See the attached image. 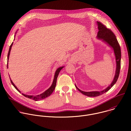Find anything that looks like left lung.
<instances>
[{"label": "left lung", "instance_id": "1", "mask_svg": "<svg viewBox=\"0 0 131 131\" xmlns=\"http://www.w3.org/2000/svg\"><path fill=\"white\" fill-rule=\"evenodd\" d=\"M97 24H98V28L99 30V31L97 34L98 38L100 39H102L103 41L106 43L107 44H108V46H110V47H112L114 50V52L115 58H116V69L115 75L112 83L107 87V88H106L105 90H104L102 91H100V92L95 91V92H83L80 90V89H79L77 87V86L75 85V88L79 92H80L83 95L89 97H97L103 94L104 93L109 91L111 89V88H112L113 86V85L116 83L118 80L119 73H120V67H121V49L115 35L114 34V33L112 32L111 30L107 28L106 26L103 25L101 23L97 21Z\"/></svg>", "mask_w": 131, "mask_h": 131}]
</instances>
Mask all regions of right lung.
<instances>
[{"mask_svg":"<svg viewBox=\"0 0 131 131\" xmlns=\"http://www.w3.org/2000/svg\"><path fill=\"white\" fill-rule=\"evenodd\" d=\"M13 45V42L11 43V45L10 47V48H9V52H8V60H9V56H10V51H11V48H12V46ZM7 64V68H8V64ZM64 67V66L63 67H59L58 68L56 72H55V74H54V78L53 79V82H52V84L51 85V86L50 87V88L47 90H46L45 92H43V93H42L41 94L39 95H37V96H29V95H25L24 94L22 93V95L23 96H24L25 97H27V98H28L29 99H32V100H34L35 101H38L39 100H41V99H45L48 97H49L52 93V92L54 91L55 88H56V83H57V78H58V75L59 74V72L60 71H61V70ZM10 80H11V82L12 83V84L14 86V88L16 89V90L19 92V93H21V92L19 91V90L17 88V87L15 85V84L13 83V82L12 81V80H11L10 79Z\"/></svg>","mask_w":131,"mask_h":131,"instance_id":"add662e5","label":"right lung"}]
</instances>
